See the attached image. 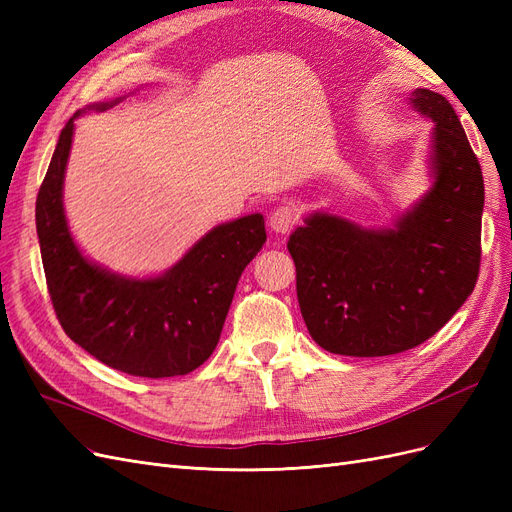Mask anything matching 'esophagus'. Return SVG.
<instances>
[{"instance_id":"34e87169","label":"esophagus","mask_w":512,"mask_h":512,"mask_svg":"<svg viewBox=\"0 0 512 512\" xmlns=\"http://www.w3.org/2000/svg\"><path fill=\"white\" fill-rule=\"evenodd\" d=\"M297 209H294L292 205H280L275 207L269 215V226L273 232H280V235H284V232H288L294 224H297Z\"/></svg>"}]
</instances>
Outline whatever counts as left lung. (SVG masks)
Masks as SVG:
<instances>
[{
  "label": "left lung",
  "instance_id": "1",
  "mask_svg": "<svg viewBox=\"0 0 512 512\" xmlns=\"http://www.w3.org/2000/svg\"><path fill=\"white\" fill-rule=\"evenodd\" d=\"M410 102L436 121V181L421 203L389 230L314 213L288 241L307 331L333 354L416 348L455 316L478 280L483 170L444 96L416 89Z\"/></svg>",
  "mask_w": 512,
  "mask_h": 512
}]
</instances>
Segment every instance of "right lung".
Listing matches in <instances>:
<instances>
[{
	"mask_svg": "<svg viewBox=\"0 0 512 512\" xmlns=\"http://www.w3.org/2000/svg\"><path fill=\"white\" fill-rule=\"evenodd\" d=\"M79 115L61 130L36 200L42 267L57 320L74 344L123 374H190L220 342L239 277L267 241L265 220L254 213L213 228L153 280H128L91 265L70 237L61 203Z\"/></svg>",
	"mask_w": 512,
	"mask_h": 512,
	"instance_id": "1",
	"label": "right lung"
}]
</instances>
